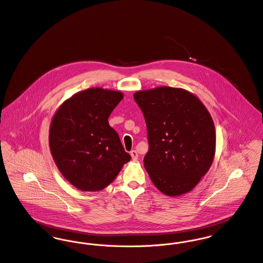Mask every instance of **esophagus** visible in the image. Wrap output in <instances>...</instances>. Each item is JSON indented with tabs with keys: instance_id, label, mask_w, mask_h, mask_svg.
I'll return each instance as SVG.
<instances>
[{
	"instance_id": "esophagus-1",
	"label": "esophagus",
	"mask_w": 263,
	"mask_h": 263,
	"mask_svg": "<svg viewBox=\"0 0 263 263\" xmlns=\"http://www.w3.org/2000/svg\"><path fill=\"white\" fill-rule=\"evenodd\" d=\"M130 156H132V158L134 160H138L139 159V154H138V152L136 150L130 151Z\"/></svg>"
}]
</instances>
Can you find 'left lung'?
<instances>
[{"label": "left lung", "instance_id": "left-lung-1", "mask_svg": "<svg viewBox=\"0 0 263 263\" xmlns=\"http://www.w3.org/2000/svg\"><path fill=\"white\" fill-rule=\"evenodd\" d=\"M135 101L144 114L149 150L144 163L152 182L166 195L192 190L209 171L216 150L211 114L183 89L139 91Z\"/></svg>", "mask_w": 263, "mask_h": 263}]
</instances>
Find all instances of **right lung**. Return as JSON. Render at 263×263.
I'll return each instance as SVG.
<instances>
[{
	"label": "right lung",
	"mask_w": 263,
	"mask_h": 263,
	"mask_svg": "<svg viewBox=\"0 0 263 263\" xmlns=\"http://www.w3.org/2000/svg\"><path fill=\"white\" fill-rule=\"evenodd\" d=\"M122 97L120 92L91 88L65 101L52 118L51 155L64 177L78 189L106 187L132 159L108 123Z\"/></svg>",
	"instance_id": "right-lung-1"
}]
</instances>
